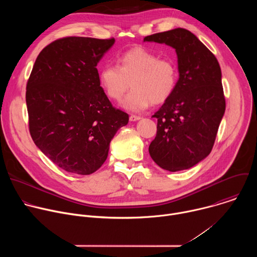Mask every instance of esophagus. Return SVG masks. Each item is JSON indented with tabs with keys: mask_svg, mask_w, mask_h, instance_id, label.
Segmentation results:
<instances>
[{
	"mask_svg": "<svg viewBox=\"0 0 257 257\" xmlns=\"http://www.w3.org/2000/svg\"><path fill=\"white\" fill-rule=\"evenodd\" d=\"M141 118L139 117V116H135V115H131L130 117H129V120L131 121V122H135V121H138V120H140Z\"/></svg>",
	"mask_w": 257,
	"mask_h": 257,
	"instance_id": "esophagus-1",
	"label": "esophagus"
}]
</instances>
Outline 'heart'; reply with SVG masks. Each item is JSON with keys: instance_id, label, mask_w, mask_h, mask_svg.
Instances as JSON below:
<instances>
[{"instance_id": "b5f03b06", "label": "heart", "mask_w": 257, "mask_h": 257, "mask_svg": "<svg viewBox=\"0 0 257 257\" xmlns=\"http://www.w3.org/2000/svg\"><path fill=\"white\" fill-rule=\"evenodd\" d=\"M177 83L175 62L142 47L126 51L118 57L117 65L106 64L99 71V84L113 100H121L131 84L133 89L123 101V106L131 112L143 111L151 103L165 102Z\"/></svg>"}]
</instances>
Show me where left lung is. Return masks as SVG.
I'll use <instances>...</instances> for the list:
<instances>
[{"label":"left lung","mask_w":257,"mask_h":257,"mask_svg":"<svg viewBox=\"0 0 257 257\" xmlns=\"http://www.w3.org/2000/svg\"><path fill=\"white\" fill-rule=\"evenodd\" d=\"M143 41L174 48L179 70L175 91L153 116L158 119V129L150 155L164 170L189 169L210 154L225 114L221 67L214 55L187 29L155 33Z\"/></svg>","instance_id":"obj_1"}]
</instances>
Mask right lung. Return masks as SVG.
<instances>
[{"mask_svg": "<svg viewBox=\"0 0 257 257\" xmlns=\"http://www.w3.org/2000/svg\"><path fill=\"white\" fill-rule=\"evenodd\" d=\"M115 39L68 36L38 56L26 85L29 132L56 166L90 175L107 158L109 142L127 125V113L113 106L96 69Z\"/></svg>", "mask_w": 257, "mask_h": 257, "instance_id": "right-lung-1", "label": "right lung"}]
</instances>
